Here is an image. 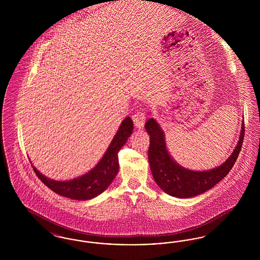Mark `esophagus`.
Listing matches in <instances>:
<instances>
[{"label": "esophagus", "instance_id": "34e87169", "mask_svg": "<svg viewBox=\"0 0 260 260\" xmlns=\"http://www.w3.org/2000/svg\"><path fill=\"white\" fill-rule=\"evenodd\" d=\"M133 120H134V123L137 128H141L144 123H145V120H146V116L145 114L142 111H137L136 114L133 116Z\"/></svg>", "mask_w": 260, "mask_h": 260}]
</instances>
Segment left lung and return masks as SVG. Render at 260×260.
<instances>
[{
	"label": "left lung",
	"mask_w": 260,
	"mask_h": 260,
	"mask_svg": "<svg viewBox=\"0 0 260 260\" xmlns=\"http://www.w3.org/2000/svg\"><path fill=\"white\" fill-rule=\"evenodd\" d=\"M145 129L150 136L149 164L156 183L167 194L185 199L198 196L210 190L231 171L243 145L245 122L243 120L240 138L231 156L220 166L205 172L188 170L173 160L166 146L164 132L153 118L146 122Z\"/></svg>",
	"instance_id": "left-lung-1"
}]
</instances>
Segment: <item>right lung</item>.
Returning <instances> with one entry per match:
<instances>
[{"mask_svg": "<svg viewBox=\"0 0 260 260\" xmlns=\"http://www.w3.org/2000/svg\"><path fill=\"white\" fill-rule=\"evenodd\" d=\"M134 123L126 117L99 164L88 173L68 181H56L48 178L33 167L40 180L56 194L66 198L87 201L104 192L110 185L119 171L118 153L133 134Z\"/></svg>", "mask_w": 260, "mask_h": 260, "instance_id": "add662e5", "label": "right lung"}]
</instances>
